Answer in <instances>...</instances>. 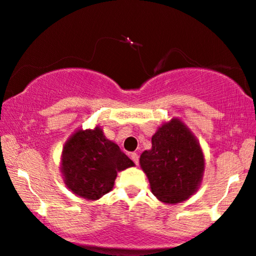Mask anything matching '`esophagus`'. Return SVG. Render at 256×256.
I'll list each match as a JSON object with an SVG mask.
<instances>
[{"instance_id":"34e87169","label":"esophagus","mask_w":256,"mask_h":256,"mask_svg":"<svg viewBox=\"0 0 256 256\" xmlns=\"http://www.w3.org/2000/svg\"><path fill=\"white\" fill-rule=\"evenodd\" d=\"M131 158H132V161L134 162V164H136V166L140 164V156H138L137 152H132L131 154Z\"/></svg>"}]
</instances>
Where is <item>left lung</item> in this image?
I'll list each match as a JSON object with an SVG mask.
<instances>
[{
	"label": "left lung",
	"mask_w": 256,
	"mask_h": 256,
	"mask_svg": "<svg viewBox=\"0 0 256 256\" xmlns=\"http://www.w3.org/2000/svg\"><path fill=\"white\" fill-rule=\"evenodd\" d=\"M152 143V150L140 158L152 192L167 204L190 198L204 172V155L194 136L180 120L172 119L158 128Z\"/></svg>",
	"instance_id": "left-lung-1"
}]
</instances>
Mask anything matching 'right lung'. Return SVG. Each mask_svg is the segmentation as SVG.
<instances>
[{
  "label": "right lung",
  "mask_w": 256,
  "mask_h": 256,
  "mask_svg": "<svg viewBox=\"0 0 256 256\" xmlns=\"http://www.w3.org/2000/svg\"><path fill=\"white\" fill-rule=\"evenodd\" d=\"M116 143L102 130H80L64 146L62 173L66 186L82 198L96 200L113 188L116 174L132 167Z\"/></svg>",
  "instance_id": "add662e5"
}]
</instances>
